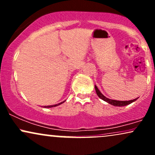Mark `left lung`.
Here are the masks:
<instances>
[{
    "label": "left lung",
    "mask_w": 155,
    "mask_h": 155,
    "mask_svg": "<svg viewBox=\"0 0 155 155\" xmlns=\"http://www.w3.org/2000/svg\"><path fill=\"white\" fill-rule=\"evenodd\" d=\"M95 91H96V93H97V96H98L99 97H100L101 99H102L103 101H106V103H108V104L112 105V106H127V105H129L130 104H132V103L135 102L137 99L138 98V97H137L136 99H133V100H130V101H117V100H112V99H109L108 98V97H106V96H104L103 95L102 93H101V92L100 90H98V88L97 87V86L95 85Z\"/></svg>",
    "instance_id": "1"
}]
</instances>
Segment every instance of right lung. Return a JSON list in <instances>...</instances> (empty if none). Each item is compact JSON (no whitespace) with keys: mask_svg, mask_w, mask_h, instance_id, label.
Instances as JSON below:
<instances>
[{"mask_svg":"<svg viewBox=\"0 0 155 155\" xmlns=\"http://www.w3.org/2000/svg\"><path fill=\"white\" fill-rule=\"evenodd\" d=\"M65 101H63V102L60 103V104H54V105H52V106H44V108H51V107H55V106H59V105H60V104H63V103L65 102Z\"/></svg>","mask_w":155,"mask_h":155,"instance_id":"add662e5","label":"right lung"}]
</instances>
